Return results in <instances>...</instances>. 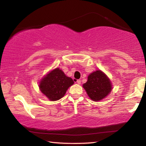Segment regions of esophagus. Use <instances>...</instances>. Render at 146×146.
I'll return each instance as SVG.
<instances>
[{"label": "esophagus", "instance_id": "1", "mask_svg": "<svg viewBox=\"0 0 146 146\" xmlns=\"http://www.w3.org/2000/svg\"><path fill=\"white\" fill-rule=\"evenodd\" d=\"M76 83H77L78 84H80V83H81L80 80H76Z\"/></svg>", "mask_w": 146, "mask_h": 146}]
</instances>
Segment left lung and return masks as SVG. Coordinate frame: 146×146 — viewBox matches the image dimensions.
I'll list each match as a JSON object with an SVG mask.
<instances>
[{
    "label": "left lung",
    "mask_w": 146,
    "mask_h": 146,
    "mask_svg": "<svg viewBox=\"0 0 146 146\" xmlns=\"http://www.w3.org/2000/svg\"><path fill=\"white\" fill-rule=\"evenodd\" d=\"M83 88L91 100L100 101L111 91L112 85L105 73L97 70L88 76V81L84 84Z\"/></svg>",
    "instance_id": "1"
}]
</instances>
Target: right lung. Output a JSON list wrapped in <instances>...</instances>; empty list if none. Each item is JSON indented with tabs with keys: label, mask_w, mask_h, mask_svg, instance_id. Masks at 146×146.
Returning a JSON list of instances; mask_svg holds the SVG:
<instances>
[{
	"label": "right lung",
	"mask_w": 146,
	"mask_h": 146,
	"mask_svg": "<svg viewBox=\"0 0 146 146\" xmlns=\"http://www.w3.org/2000/svg\"><path fill=\"white\" fill-rule=\"evenodd\" d=\"M73 84L72 78L66 76L59 68H56L42 78L39 89L51 101H55L62 98Z\"/></svg>",
	"instance_id": "obj_1"
}]
</instances>
